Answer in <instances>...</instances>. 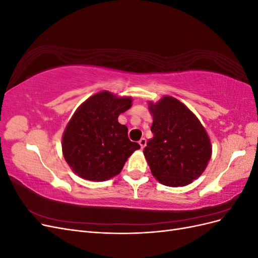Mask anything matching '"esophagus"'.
Segmentation results:
<instances>
[{
  "mask_svg": "<svg viewBox=\"0 0 258 258\" xmlns=\"http://www.w3.org/2000/svg\"><path fill=\"white\" fill-rule=\"evenodd\" d=\"M139 144H140V146H141V148L143 150V148H144L145 145H146V140H145V138H142L141 140H140Z\"/></svg>",
  "mask_w": 258,
  "mask_h": 258,
  "instance_id": "34e87169",
  "label": "esophagus"
}]
</instances>
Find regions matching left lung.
<instances>
[{
	"instance_id": "left-lung-1",
	"label": "left lung",
	"mask_w": 258,
	"mask_h": 258,
	"mask_svg": "<svg viewBox=\"0 0 258 258\" xmlns=\"http://www.w3.org/2000/svg\"><path fill=\"white\" fill-rule=\"evenodd\" d=\"M154 137L144 148L152 174L166 186H186L206 170L212 145L205 127L181 101L162 97L148 102Z\"/></svg>"
}]
</instances>
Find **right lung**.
Wrapping results in <instances>:
<instances>
[{"instance_id": "1", "label": "right lung", "mask_w": 258, "mask_h": 258, "mask_svg": "<svg viewBox=\"0 0 258 258\" xmlns=\"http://www.w3.org/2000/svg\"><path fill=\"white\" fill-rule=\"evenodd\" d=\"M132 105L131 97L103 90L77 107L62 136V154L75 174L103 182L120 173L140 145L131 142L118 116Z\"/></svg>"}]
</instances>
